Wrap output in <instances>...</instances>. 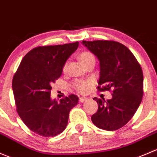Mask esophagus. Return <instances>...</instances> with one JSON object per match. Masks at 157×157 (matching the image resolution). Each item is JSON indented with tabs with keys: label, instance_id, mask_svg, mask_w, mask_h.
<instances>
[{
	"label": "esophagus",
	"instance_id": "34e87169",
	"mask_svg": "<svg viewBox=\"0 0 157 157\" xmlns=\"http://www.w3.org/2000/svg\"><path fill=\"white\" fill-rule=\"evenodd\" d=\"M79 101H80V102L83 103V102H84V101H86L87 98L86 97H80V98H79Z\"/></svg>",
	"mask_w": 157,
	"mask_h": 157
}]
</instances>
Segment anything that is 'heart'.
<instances>
[{"instance_id": "b5f03b06", "label": "heart", "mask_w": 157, "mask_h": 157, "mask_svg": "<svg viewBox=\"0 0 157 157\" xmlns=\"http://www.w3.org/2000/svg\"><path fill=\"white\" fill-rule=\"evenodd\" d=\"M79 57H80V59L82 62V63L85 66H86L91 62L95 61L94 56L92 55L91 52H87V51L82 52L80 54V56H79ZM66 68H67V63H65L63 66L64 71L66 70ZM92 84V81L90 80H76L73 84H72V86H73V88L76 91L81 94H83L88 91V90L91 86Z\"/></svg>"}]
</instances>
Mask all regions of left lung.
I'll use <instances>...</instances> for the list:
<instances>
[{
  "label": "left lung",
  "instance_id": "8db88e82",
  "mask_svg": "<svg viewBox=\"0 0 157 157\" xmlns=\"http://www.w3.org/2000/svg\"><path fill=\"white\" fill-rule=\"evenodd\" d=\"M82 44L99 60L98 90H113L111 99L93 98L98 108L92 116V123L101 129L117 130L134 116L142 100V69L132 52L120 43L83 40Z\"/></svg>",
  "mask_w": 157,
  "mask_h": 157
}]
</instances>
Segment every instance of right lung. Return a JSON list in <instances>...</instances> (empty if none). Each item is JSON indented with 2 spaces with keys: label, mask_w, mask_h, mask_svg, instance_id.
<instances>
[{
  "label": "right lung",
  "mask_w": 157,
  "mask_h": 157,
  "mask_svg": "<svg viewBox=\"0 0 157 157\" xmlns=\"http://www.w3.org/2000/svg\"><path fill=\"white\" fill-rule=\"evenodd\" d=\"M78 46L77 41L36 47L25 56L14 74L12 87L16 110L36 134L53 137L62 132L69 112L78 103V97L73 94L59 101L50 97L51 85L62 75L66 61Z\"/></svg>",
  "instance_id": "add662e5"
}]
</instances>
